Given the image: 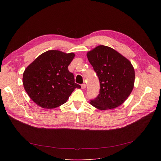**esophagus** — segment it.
<instances>
[{"label": "esophagus", "mask_w": 161, "mask_h": 161, "mask_svg": "<svg viewBox=\"0 0 161 161\" xmlns=\"http://www.w3.org/2000/svg\"><path fill=\"white\" fill-rule=\"evenodd\" d=\"M86 88V85L85 83H83V84H82L81 85V89H85Z\"/></svg>", "instance_id": "34e87169"}]
</instances>
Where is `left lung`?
I'll return each instance as SVG.
<instances>
[{
    "label": "left lung",
    "instance_id": "1",
    "mask_svg": "<svg viewBox=\"0 0 161 161\" xmlns=\"http://www.w3.org/2000/svg\"><path fill=\"white\" fill-rule=\"evenodd\" d=\"M97 74L100 93L90 104L100 110L121 106L134 88L135 72L130 61L113 48L98 46L87 53Z\"/></svg>",
    "mask_w": 161,
    "mask_h": 161
}]
</instances>
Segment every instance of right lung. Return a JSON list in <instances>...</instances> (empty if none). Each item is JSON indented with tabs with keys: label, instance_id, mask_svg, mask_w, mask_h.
Here are the masks:
<instances>
[{
	"label": "right lung",
	"instance_id": "add662e5",
	"mask_svg": "<svg viewBox=\"0 0 161 161\" xmlns=\"http://www.w3.org/2000/svg\"><path fill=\"white\" fill-rule=\"evenodd\" d=\"M74 57V53L49 50L26 68L23 84L34 103L42 108H55L64 104L75 88H81L68 69Z\"/></svg>",
	"mask_w": 161,
	"mask_h": 161
}]
</instances>
